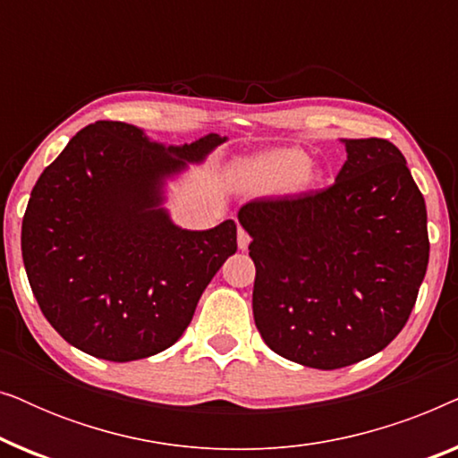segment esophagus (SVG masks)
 <instances>
[{"mask_svg":"<svg viewBox=\"0 0 458 458\" xmlns=\"http://www.w3.org/2000/svg\"><path fill=\"white\" fill-rule=\"evenodd\" d=\"M250 242H252V237L248 235L246 229H237V246H240V250H248Z\"/></svg>","mask_w":458,"mask_h":458,"instance_id":"34e87169","label":"esophagus"}]
</instances>
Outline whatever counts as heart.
Here are the masks:
<instances>
[{"label": "heart", "mask_w": 458, "mask_h": 458, "mask_svg": "<svg viewBox=\"0 0 458 458\" xmlns=\"http://www.w3.org/2000/svg\"><path fill=\"white\" fill-rule=\"evenodd\" d=\"M243 183L259 191L306 190L318 179L310 166V156L300 148H277L254 156L237 168Z\"/></svg>", "instance_id": "heart-1"}]
</instances>
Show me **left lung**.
Wrapping results in <instances>:
<instances>
[{"mask_svg":"<svg viewBox=\"0 0 458 458\" xmlns=\"http://www.w3.org/2000/svg\"><path fill=\"white\" fill-rule=\"evenodd\" d=\"M335 183L237 212L252 237L262 340L298 365L342 369L384 350L428 271V210L404 156L377 137L340 140Z\"/></svg>","mask_w":458,"mask_h":458,"instance_id":"1","label":"left lung"}]
</instances>
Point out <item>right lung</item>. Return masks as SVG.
<instances>
[{
    "label": "right lung",
    "mask_w": 458,
    "mask_h": 458,
    "mask_svg": "<svg viewBox=\"0 0 458 458\" xmlns=\"http://www.w3.org/2000/svg\"><path fill=\"white\" fill-rule=\"evenodd\" d=\"M225 141L208 133L166 146L135 124L98 121L41 173L22 218V260L41 312L71 346L129 362L183 335L235 254L237 227L174 225L166 183Z\"/></svg>",
    "instance_id": "add662e5"
}]
</instances>
